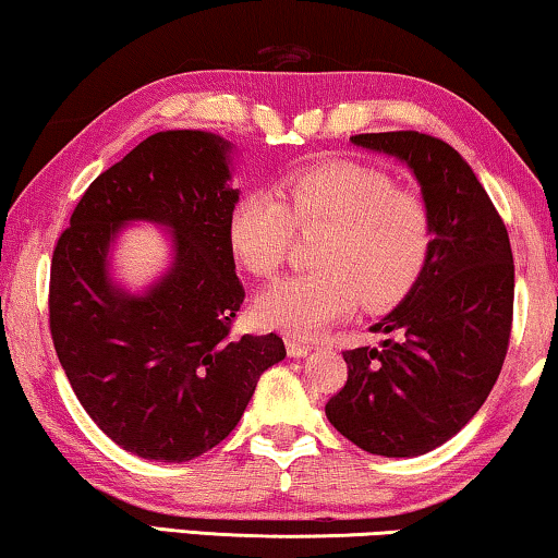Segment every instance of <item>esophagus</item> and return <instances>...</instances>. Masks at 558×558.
Returning <instances> with one entry per match:
<instances>
[{
	"label": "esophagus",
	"mask_w": 558,
	"mask_h": 558,
	"mask_svg": "<svg viewBox=\"0 0 558 558\" xmlns=\"http://www.w3.org/2000/svg\"><path fill=\"white\" fill-rule=\"evenodd\" d=\"M310 350H312V345H310V342H302V340H292V338H289V340H287V353H289V355H292V357H304V355H307V353H310Z\"/></svg>",
	"instance_id": "esophagus-1"
}]
</instances>
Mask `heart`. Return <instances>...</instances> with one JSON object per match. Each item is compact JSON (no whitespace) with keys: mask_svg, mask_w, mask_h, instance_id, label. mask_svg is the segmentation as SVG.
Listing matches in <instances>:
<instances>
[{"mask_svg":"<svg viewBox=\"0 0 558 558\" xmlns=\"http://www.w3.org/2000/svg\"><path fill=\"white\" fill-rule=\"evenodd\" d=\"M294 231L323 233L317 271L266 289L256 302L264 327L315 335L357 304L384 312L422 277L434 246V218L422 195L396 187L378 167L330 159L281 180L279 201L248 193L228 216V246L243 269L269 279L287 262Z\"/></svg>","mask_w":558,"mask_h":558,"instance_id":"1","label":"heart"}]
</instances>
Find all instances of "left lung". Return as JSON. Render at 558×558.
<instances>
[{
	"mask_svg": "<svg viewBox=\"0 0 558 558\" xmlns=\"http://www.w3.org/2000/svg\"><path fill=\"white\" fill-rule=\"evenodd\" d=\"M357 147L399 157L434 218L429 264L373 332L380 348L345 350L348 380L325 414L365 452L416 457L454 437L483 407L506 361L515 269L510 239L475 172L437 136L355 134Z\"/></svg>",
	"mask_w": 558,
	"mask_h": 558,
	"instance_id": "obj_1",
	"label": "left lung"
}]
</instances>
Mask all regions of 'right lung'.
I'll list each match as a JSON object with an SVG mask.
<instances>
[{
  "instance_id": "add662e5",
  "label": "right lung",
  "mask_w": 558,
  "mask_h": 558,
  "mask_svg": "<svg viewBox=\"0 0 558 558\" xmlns=\"http://www.w3.org/2000/svg\"><path fill=\"white\" fill-rule=\"evenodd\" d=\"M228 149L208 132L151 134L90 182L52 251L58 361L98 429L144 460L220 445L287 355L279 335L231 332L246 292L226 233L239 201ZM129 219L167 225L175 243L173 269L142 298L108 279V243Z\"/></svg>"
}]
</instances>
